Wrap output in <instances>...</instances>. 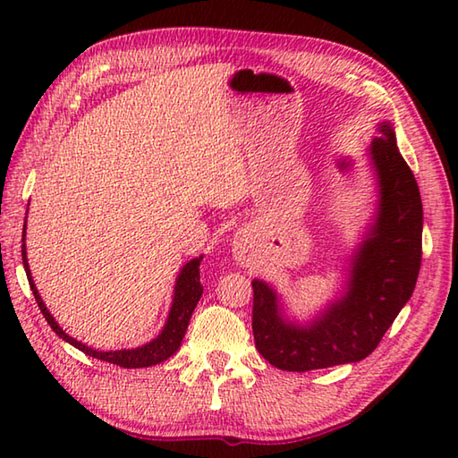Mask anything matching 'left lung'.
Masks as SVG:
<instances>
[{
    "label": "left lung",
    "instance_id": "1",
    "mask_svg": "<svg viewBox=\"0 0 458 458\" xmlns=\"http://www.w3.org/2000/svg\"><path fill=\"white\" fill-rule=\"evenodd\" d=\"M369 153L379 184L377 216L352 258L346 293L313 325L299 327L281 315L274 289L251 281L256 348L279 369L309 372L360 362L374 352L413 293L421 267L420 187L387 122L379 123Z\"/></svg>",
    "mask_w": 458,
    "mask_h": 458
}]
</instances>
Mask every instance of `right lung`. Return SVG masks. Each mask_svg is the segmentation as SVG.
<instances>
[{
  "instance_id": "right-lung-1",
  "label": "right lung",
  "mask_w": 458,
  "mask_h": 458,
  "mask_svg": "<svg viewBox=\"0 0 458 458\" xmlns=\"http://www.w3.org/2000/svg\"><path fill=\"white\" fill-rule=\"evenodd\" d=\"M23 242H25V228H23ZM21 256H23V266H25V271H27L29 285H31L37 305H38V309H41L45 320L48 325H51L55 333L61 336L63 340H66L68 344H72L74 348L82 350L84 354L104 360V362L122 366V368H149V366L163 362V360H167L174 352H177L179 346H181V340H182L184 333H187V327H189V320L192 317V310H194V307H197L199 299L202 295V285H200V261H202V256H200V258L191 259L189 264L181 269L177 285H174V297H173V305H171V310H169L167 323H165L161 335L157 338H153L151 343L143 344L140 348H133V350H110V352H102V350H94L90 346L79 343V340H74L72 336H68L64 330L55 323L53 315L47 310L43 299H41V295H38V291H37L33 279H31V271H29V264H27L25 244L21 246Z\"/></svg>"
}]
</instances>
